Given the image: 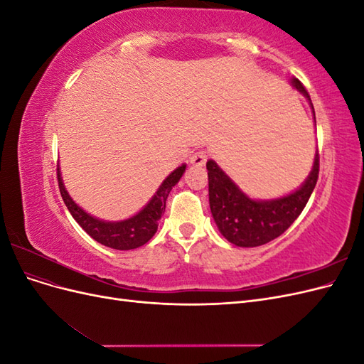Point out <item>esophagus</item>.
<instances>
[{
    "label": "esophagus",
    "mask_w": 364,
    "mask_h": 364,
    "mask_svg": "<svg viewBox=\"0 0 364 364\" xmlns=\"http://www.w3.org/2000/svg\"><path fill=\"white\" fill-rule=\"evenodd\" d=\"M208 161V153L206 151H196L194 155L190 158V162L194 167H203Z\"/></svg>",
    "instance_id": "esophagus-1"
}]
</instances>
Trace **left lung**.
I'll list each match as a JSON object with an SVG mask.
<instances>
[{"label": "left lung", "instance_id": "obj_1", "mask_svg": "<svg viewBox=\"0 0 364 364\" xmlns=\"http://www.w3.org/2000/svg\"><path fill=\"white\" fill-rule=\"evenodd\" d=\"M293 85L310 100L299 80L293 79ZM206 170L209 206L218 230L229 243L240 247H257L282 235L301 215L318 178V155L301 188L274 200L249 199L211 159L206 162Z\"/></svg>", "mask_w": 364, "mask_h": 364}]
</instances>
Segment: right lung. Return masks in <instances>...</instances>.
<instances>
[{"label": "right lung", "mask_w": 364, "mask_h": 364, "mask_svg": "<svg viewBox=\"0 0 364 364\" xmlns=\"http://www.w3.org/2000/svg\"><path fill=\"white\" fill-rule=\"evenodd\" d=\"M185 171V165L176 168L167 179L162 182L156 194L151 197V200L146 205V208L139 211L132 218L123 220V222H103V220L94 218L92 215L86 214L80 206H77L71 197L65 190L60 171L58 168V181L62 199L67 205L68 211L74 217L77 223L87 235H91L98 243L112 247L117 250H130L139 246H144L147 241L155 235L158 230V222L165 211V202L171 191L173 186L179 182Z\"/></svg>", "instance_id": "obj_1"}]
</instances>
